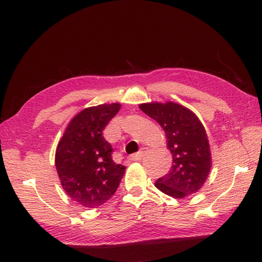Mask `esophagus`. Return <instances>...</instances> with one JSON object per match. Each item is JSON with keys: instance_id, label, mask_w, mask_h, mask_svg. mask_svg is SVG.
<instances>
[{"instance_id": "esophagus-1", "label": "esophagus", "mask_w": 262, "mask_h": 262, "mask_svg": "<svg viewBox=\"0 0 262 262\" xmlns=\"http://www.w3.org/2000/svg\"><path fill=\"white\" fill-rule=\"evenodd\" d=\"M146 151H147V148H146V147H143L141 150L137 151V153L130 155V156H129V160H130V161H133V162H136V161L142 160V157L144 156V154L146 153Z\"/></svg>"}]
</instances>
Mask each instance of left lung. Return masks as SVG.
<instances>
[{
    "label": "left lung",
    "instance_id": "1",
    "mask_svg": "<svg viewBox=\"0 0 262 262\" xmlns=\"http://www.w3.org/2000/svg\"><path fill=\"white\" fill-rule=\"evenodd\" d=\"M139 108L161 125L172 153L169 173L157 180L155 186L176 199L196 193L208 179L212 165L202 123L190 109L172 101L142 103Z\"/></svg>",
    "mask_w": 262,
    "mask_h": 262
}]
</instances>
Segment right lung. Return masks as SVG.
<instances>
[{
	"mask_svg": "<svg viewBox=\"0 0 262 262\" xmlns=\"http://www.w3.org/2000/svg\"><path fill=\"white\" fill-rule=\"evenodd\" d=\"M120 109V103L89 107L71 119L56 150V168L63 190L86 208L111 199L126 167L113 161V147L102 130Z\"/></svg>",
	"mask_w": 262,
	"mask_h": 262,
	"instance_id": "1",
	"label": "right lung"
}]
</instances>
